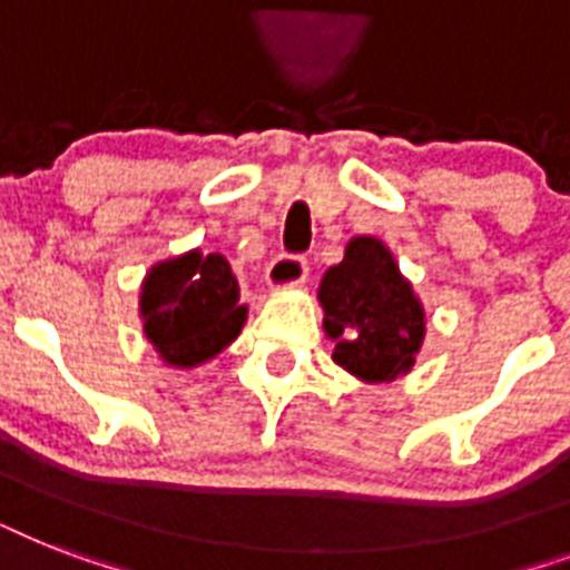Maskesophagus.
<instances>
[{
  "label": "esophagus",
  "mask_w": 570,
  "mask_h": 570,
  "mask_svg": "<svg viewBox=\"0 0 570 570\" xmlns=\"http://www.w3.org/2000/svg\"><path fill=\"white\" fill-rule=\"evenodd\" d=\"M311 275V263L298 254H281V257L272 259V266L266 268L268 286L275 289H289V286H298L307 281Z\"/></svg>",
  "instance_id": "esophagus-1"
}]
</instances>
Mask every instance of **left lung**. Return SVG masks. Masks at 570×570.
Segmentation results:
<instances>
[{
    "label": "left lung",
    "mask_w": 570,
    "mask_h": 570,
    "mask_svg": "<svg viewBox=\"0 0 570 570\" xmlns=\"http://www.w3.org/2000/svg\"><path fill=\"white\" fill-rule=\"evenodd\" d=\"M320 304L325 334L334 340V364L370 384L393 381L414 366L425 313L384 242H348L343 263L322 277Z\"/></svg>",
    "instance_id": "obj_1"
}]
</instances>
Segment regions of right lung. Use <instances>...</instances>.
<instances>
[{"mask_svg": "<svg viewBox=\"0 0 570 570\" xmlns=\"http://www.w3.org/2000/svg\"><path fill=\"white\" fill-rule=\"evenodd\" d=\"M138 311L159 357L180 370L230 346L248 316L230 263L200 248L156 263L141 286Z\"/></svg>", "mask_w": 570, "mask_h": 570, "instance_id": "1", "label": "right lung"}]
</instances>
